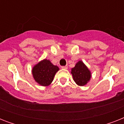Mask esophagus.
Instances as JSON below:
<instances>
[{"label":"esophagus","instance_id":"34e87169","mask_svg":"<svg viewBox=\"0 0 124 124\" xmlns=\"http://www.w3.org/2000/svg\"><path fill=\"white\" fill-rule=\"evenodd\" d=\"M61 68H62V69H64V70H67V69H68V66H62Z\"/></svg>","mask_w":124,"mask_h":124}]
</instances>
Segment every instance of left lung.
Instances as JSON below:
<instances>
[{
    "label": "left lung",
    "mask_w": 124,
    "mask_h": 124,
    "mask_svg": "<svg viewBox=\"0 0 124 124\" xmlns=\"http://www.w3.org/2000/svg\"><path fill=\"white\" fill-rule=\"evenodd\" d=\"M71 74L73 75L74 81L80 86L86 84L91 78L89 70L82 61H79L76 64L75 68H72Z\"/></svg>",
    "instance_id": "obj_1"
}]
</instances>
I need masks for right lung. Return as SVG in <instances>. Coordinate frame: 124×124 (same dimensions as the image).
<instances>
[{"label":"right lung","mask_w":124,"mask_h":124,"mask_svg":"<svg viewBox=\"0 0 124 124\" xmlns=\"http://www.w3.org/2000/svg\"><path fill=\"white\" fill-rule=\"evenodd\" d=\"M58 70L57 66L51 64L49 60L45 59L35 66L32 73L37 82L43 86H47L52 82L54 75Z\"/></svg>","instance_id":"add662e5"}]
</instances>
